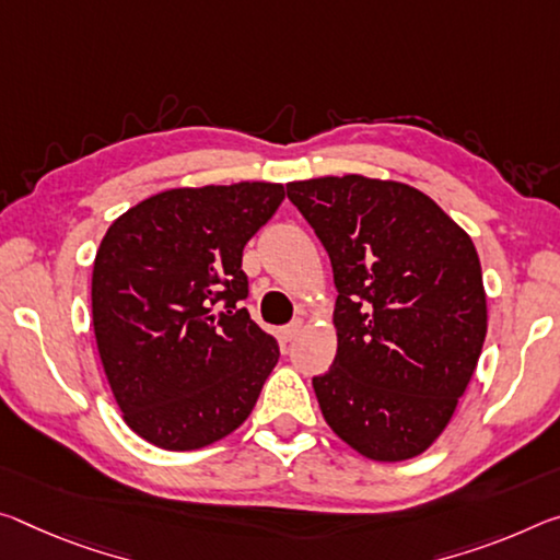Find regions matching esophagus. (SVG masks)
I'll list each match as a JSON object with an SVG mask.
<instances>
[{
  "mask_svg": "<svg viewBox=\"0 0 560 560\" xmlns=\"http://www.w3.org/2000/svg\"><path fill=\"white\" fill-rule=\"evenodd\" d=\"M301 331V322L296 318V322H291L289 326H283L281 328V339L283 341H291V339H296V334Z\"/></svg>",
  "mask_w": 560,
  "mask_h": 560,
  "instance_id": "1",
  "label": "esophagus"
}]
</instances>
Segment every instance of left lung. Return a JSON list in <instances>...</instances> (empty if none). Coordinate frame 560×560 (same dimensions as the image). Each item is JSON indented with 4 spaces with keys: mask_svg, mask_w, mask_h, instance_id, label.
I'll return each mask as SVG.
<instances>
[{
    "mask_svg": "<svg viewBox=\"0 0 560 560\" xmlns=\"http://www.w3.org/2000/svg\"><path fill=\"white\" fill-rule=\"evenodd\" d=\"M287 194L331 259L339 349L314 376L322 413L374 460L423 454L446 429L486 339L476 246L436 201L359 174Z\"/></svg>",
    "mask_w": 560,
    "mask_h": 560,
    "instance_id": "1",
    "label": "left lung"
}]
</instances>
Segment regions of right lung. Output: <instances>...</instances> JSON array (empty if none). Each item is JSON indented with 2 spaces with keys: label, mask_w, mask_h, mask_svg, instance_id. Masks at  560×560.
Wrapping results in <instances>:
<instances>
[{
  "label": "right lung",
  "mask_w": 560,
  "mask_h": 560,
  "mask_svg": "<svg viewBox=\"0 0 560 560\" xmlns=\"http://www.w3.org/2000/svg\"><path fill=\"white\" fill-rule=\"evenodd\" d=\"M287 197L242 182L154 194L104 234L92 273L96 349L124 421L166 451L209 446L252 413L279 361L238 304L242 254Z\"/></svg>",
  "instance_id": "1"
}]
</instances>
